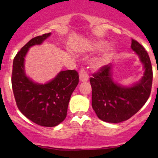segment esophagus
<instances>
[{
  "instance_id": "34e87169",
  "label": "esophagus",
  "mask_w": 158,
  "mask_h": 158,
  "mask_svg": "<svg viewBox=\"0 0 158 158\" xmlns=\"http://www.w3.org/2000/svg\"><path fill=\"white\" fill-rule=\"evenodd\" d=\"M89 79V75L85 69H81L79 72V80L81 82H86Z\"/></svg>"
}]
</instances>
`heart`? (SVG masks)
I'll use <instances>...</instances> for the list:
<instances>
[{
	"label": "heart",
	"mask_w": 158,
	"mask_h": 158,
	"mask_svg": "<svg viewBox=\"0 0 158 158\" xmlns=\"http://www.w3.org/2000/svg\"><path fill=\"white\" fill-rule=\"evenodd\" d=\"M106 46V43L103 42V41H98L95 44V47L96 49H101L102 47H104ZM113 55V49L111 48H109L106 52H104L103 56H102V58L100 59L98 61V66H101L102 65L106 64L108 61L111 59V57Z\"/></svg>",
	"instance_id": "1"
}]
</instances>
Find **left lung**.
<instances>
[{
    "label": "left lung",
    "instance_id": "left-lung-1",
    "mask_svg": "<svg viewBox=\"0 0 158 158\" xmlns=\"http://www.w3.org/2000/svg\"><path fill=\"white\" fill-rule=\"evenodd\" d=\"M132 50L144 65V73L138 82L124 86L112 79V66H103L90 78L92 106L98 118L109 123H119L130 118L145 104L152 86L153 71L145 49L131 40Z\"/></svg>",
    "mask_w": 158,
    "mask_h": 158
}]
</instances>
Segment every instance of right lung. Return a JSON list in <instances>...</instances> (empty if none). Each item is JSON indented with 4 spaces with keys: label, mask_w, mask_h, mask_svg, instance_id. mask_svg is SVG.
I'll list each match as a JSON object with an SVG mask.
<instances>
[{
    "label": "right lung",
    "mask_w": 158,
    "mask_h": 158,
    "mask_svg": "<svg viewBox=\"0 0 158 158\" xmlns=\"http://www.w3.org/2000/svg\"><path fill=\"white\" fill-rule=\"evenodd\" d=\"M51 35L45 33L31 39L17 53L13 62V92L17 108L36 125L54 127L66 118L72 93L79 83L76 70H65L45 84L36 83L27 77L24 58L31 47L40 45Z\"/></svg>",
    "instance_id": "1"
}]
</instances>
